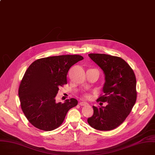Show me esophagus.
<instances>
[{"label":"esophagus","mask_w":155,"mask_h":155,"mask_svg":"<svg viewBox=\"0 0 155 155\" xmlns=\"http://www.w3.org/2000/svg\"><path fill=\"white\" fill-rule=\"evenodd\" d=\"M79 105H80V106H86V105H88L87 104V103H86V102H80V104H79Z\"/></svg>","instance_id":"esophagus-1"}]
</instances>
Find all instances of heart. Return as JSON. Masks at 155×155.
Segmentation results:
<instances>
[{
	"mask_svg": "<svg viewBox=\"0 0 155 155\" xmlns=\"http://www.w3.org/2000/svg\"><path fill=\"white\" fill-rule=\"evenodd\" d=\"M83 97H84V98H86V99H90L91 97V96L89 94H85L84 95Z\"/></svg>",
	"mask_w": 155,
	"mask_h": 155,
	"instance_id": "b5f03b06",
	"label": "heart"
}]
</instances>
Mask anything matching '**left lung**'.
<instances>
[{"instance_id": "left-lung-1", "label": "left lung", "mask_w": 155, "mask_h": 155, "mask_svg": "<svg viewBox=\"0 0 155 155\" xmlns=\"http://www.w3.org/2000/svg\"><path fill=\"white\" fill-rule=\"evenodd\" d=\"M88 55L105 74L104 95L97 101H107V105L93 106L94 114L87 119V122L98 130H112L124 122L135 104L137 98L135 74L129 64L120 57L101 54Z\"/></svg>"}]
</instances>
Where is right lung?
<instances>
[{
  "instance_id": "add662e5",
  "label": "right lung",
  "mask_w": 155,
  "mask_h": 155,
  "mask_svg": "<svg viewBox=\"0 0 155 155\" xmlns=\"http://www.w3.org/2000/svg\"><path fill=\"white\" fill-rule=\"evenodd\" d=\"M83 60L78 55L50 57L33 62L19 85L18 94L22 110L29 122L43 131H51L63 122L68 111L77 105L72 98L62 104L55 97L59 87L67 84L68 72Z\"/></svg>"
}]
</instances>
